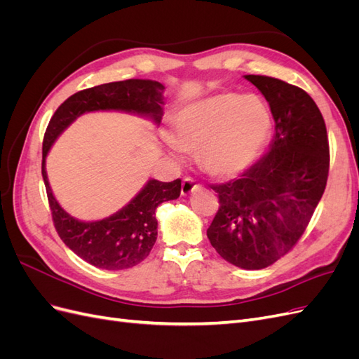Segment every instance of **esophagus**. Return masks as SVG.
<instances>
[{
  "label": "esophagus",
  "mask_w": 359,
  "mask_h": 359,
  "mask_svg": "<svg viewBox=\"0 0 359 359\" xmlns=\"http://www.w3.org/2000/svg\"><path fill=\"white\" fill-rule=\"evenodd\" d=\"M199 186L194 182L191 178H184L181 182V194L182 196H189L194 190H196Z\"/></svg>",
  "instance_id": "esophagus-1"
}]
</instances>
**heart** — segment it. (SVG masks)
Here are the masks:
<instances>
[{
    "instance_id": "obj_1",
    "label": "heart",
    "mask_w": 359,
    "mask_h": 359,
    "mask_svg": "<svg viewBox=\"0 0 359 359\" xmlns=\"http://www.w3.org/2000/svg\"><path fill=\"white\" fill-rule=\"evenodd\" d=\"M271 132L273 116L259 97L219 93L181 107L170 142L184 153H198L208 175L232 180L262 156Z\"/></svg>"
}]
</instances>
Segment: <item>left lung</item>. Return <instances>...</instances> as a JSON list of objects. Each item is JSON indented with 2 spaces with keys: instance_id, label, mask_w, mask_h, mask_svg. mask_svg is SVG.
Instances as JSON below:
<instances>
[{
  "instance_id": "obj_1",
  "label": "left lung",
  "mask_w": 359,
  "mask_h": 359,
  "mask_svg": "<svg viewBox=\"0 0 359 359\" xmlns=\"http://www.w3.org/2000/svg\"><path fill=\"white\" fill-rule=\"evenodd\" d=\"M264 94L276 123L268 153L240 180L212 186L220 208L206 231L227 262L262 269L289 253L327 187L330 145L323 116L298 86L245 74Z\"/></svg>"
}]
</instances>
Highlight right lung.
<instances>
[{
    "instance_id": "obj_1",
    "label": "right lung",
    "mask_w": 359,
    "mask_h": 359,
    "mask_svg": "<svg viewBox=\"0 0 359 359\" xmlns=\"http://www.w3.org/2000/svg\"><path fill=\"white\" fill-rule=\"evenodd\" d=\"M163 86L157 81L128 79L103 83L70 95L50 118L43 139L41 175L55 229L73 253L102 269L132 268L149 255L157 240V206L180 198L181 180L161 182L149 180L124 208L97 222H81L61 208L53 196L46 173V156L57 137L76 118L94 111H121L147 116L160 124Z\"/></svg>"
}]
</instances>
